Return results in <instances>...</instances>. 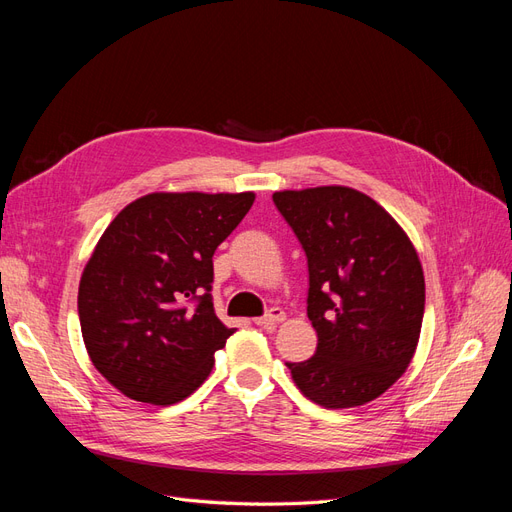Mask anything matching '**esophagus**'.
I'll list each match as a JSON object with an SVG mask.
<instances>
[{
	"label": "esophagus",
	"mask_w": 512,
	"mask_h": 512,
	"mask_svg": "<svg viewBox=\"0 0 512 512\" xmlns=\"http://www.w3.org/2000/svg\"><path fill=\"white\" fill-rule=\"evenodd\" d=\"M284 318H286L284 309H280V307H273V309H269V314L256 318L254 322L258 324V327H265V329H269V327H273V324H280V322H284Z\"/></svg>",
	"instance_id": "obj_1"
}]
</instances>
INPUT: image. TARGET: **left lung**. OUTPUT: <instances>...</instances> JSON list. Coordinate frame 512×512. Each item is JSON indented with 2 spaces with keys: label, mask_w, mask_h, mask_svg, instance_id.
<instances>
[{
  "label": "left lung",
  "mask_w": 512,
  "mask_h": 512,
  "mask_svg": "<svg viewBox=\"0 0 512 512\" xmlns=\"http://www.w3.org/2000/svg\"><path fill=\"white\" fill-rule=\"evenodd\" d=\"M273 203L301 241L312 359L286 363L299 391L322 408L374 401L416 352L425 275L406 230L367 194L346 185L282 190Z\"/></svg>",
  "instance_id": "1"
}]
</instances>
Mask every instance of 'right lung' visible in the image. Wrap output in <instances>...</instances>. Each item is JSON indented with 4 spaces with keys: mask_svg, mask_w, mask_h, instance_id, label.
<instances>
[{
    "mask_svg": "<svg viewBox=\"0 0 512 512\" xmlns=\"http://www.w3.org/2000/svg\"><path fill=\"white\" fill-rule=\"evenodd\" d=\"M254 192H153L123 207L87 260L79 318L87 354L117 391L170 406L190 397L235 333L213 312V254Z\"/></svg>",
    "mask_w": 512,
    "mask_h": 512,
    "instance_id": "obj_1",
    "label": "right lung"
}]
</instances>
